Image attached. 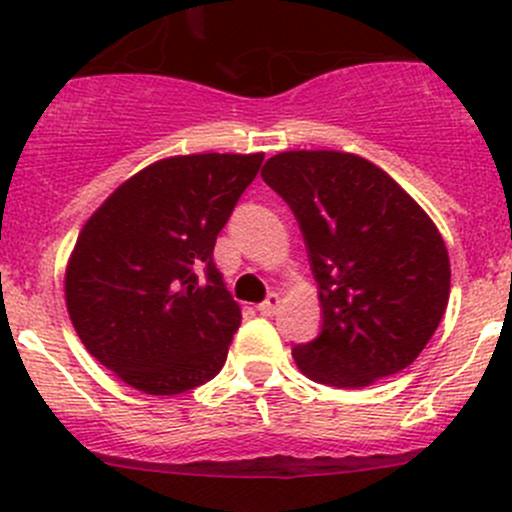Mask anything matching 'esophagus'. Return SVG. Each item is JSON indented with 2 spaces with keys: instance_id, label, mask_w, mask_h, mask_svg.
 I'll list each match as a JSON object with an SVG mask.
<instances>
[{
  "instance_id": "1",
  "label": "esophagus",
  "mask_w": 512,
  "mask_h": 512,
  "mask_svg": "<svg viewBox=\"0 0 512 512\" xmlns=\"http://www.w3.org/2000/svg\"><path fill=\"white\" fill-rule=\"evenodd\" d=\"M279 304H282V301H279V294H270L257 309H260L262 316H274L279 311Z\"/></svg>"
}]
</instances>
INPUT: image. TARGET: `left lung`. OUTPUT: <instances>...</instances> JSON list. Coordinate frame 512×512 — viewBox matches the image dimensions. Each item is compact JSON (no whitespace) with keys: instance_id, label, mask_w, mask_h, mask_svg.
<instances>
[{"instance_id":"8db88e82","label":"left lung","mask_w":512,"mask_h":512,"mask_svg":"<svg viewBox=\"0 0 512 512\" xmlns=\"http://www.w3.org/2000/svg\"><path fill=\"white\" fill-rule=\"evenodd\" d=\"M262 179L297 215L319 284L321 333L292 351L301 373L358 390L412 365L449 304V252L434 220L358 154H274Z\"/></svg>"}]
</instances>
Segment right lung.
<instances>
[{
	"instance_id": "obj_1",
	"label": "right lung",
	"mask_w": 512,
	"mask_h": 512,
	"mask_svg": "<svg viewBox=\"0 0 512 512\" xmlns=\"http://www.w3.org/2000/svg\"><path fill=\"white\" fill-rule=\"evenodd\" d=\"M262 159V152L159 159L85 220L63 279L68 316L83 346L122 383L179 395L223 368L242 314L213 247Z\"/></svg>"
}]
</instances>
